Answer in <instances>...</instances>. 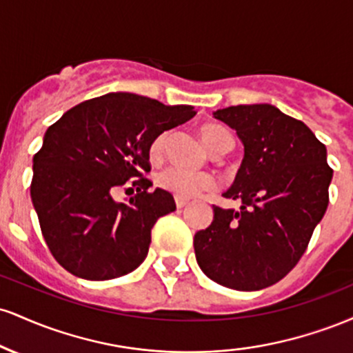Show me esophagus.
Here are the masks:
<instances>
[{
  "label": "esophagus",
  "instance_id": "1",
  "mask_svg": "<svg viewBox=\"0 0 353 353\" xmlns=\"http://www.w3.org/2000/svg\"><path fill=\"white\" fill-rule=\"evenodd\" d=\"M188 204H189L188 199H181V197H176V205H177V209L185 208V205H188Z\"/></svg>",
  "mask_w": 353,
  "mask_h": 353
}]
</instances>
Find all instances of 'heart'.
Returning a JSON list of instances; mask_svg holds the SVG:
<instances>
[{"label": "heart", "instance_id": "obj_1", "mask_svg": "<svg viewBox=\"0 0 353 353\" xmlns=\"http://www.w3.org/2000/svg\"><path fill=\"white\" fill-rule=\"evenodd\" d=\"M202 141L208 145L209 151L214 154H224L232 149L234 136L229 129L222 128L219 124H204L199 129ZM169 141V132H161L149 144L148 154L151 161L163 159L165 152V145ZM157 188L172 194L174 197L181 199H192L202 192L214 190L217 188V179L212 174L205 172H190L188 169H182L179 165H169L163 171L156 174Z\"/></svg>", "mask_w": 353, "mask_h": 353}]
</instances>
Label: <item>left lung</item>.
<instances>
[{"mask_svg": "<svg viewBox=\"0 0 353 353\" xmlns=\"http://www.w3.org/2000/svg\"><path fill=\"white\" fill-rule=\"evenodd\" d=\"M236 129L244 159L214 221L194 236L197 264L210 281L236 290L274 285L297 265L329 205L327 149L302 121L270 104L214 112Z\"/></svg>", "mask_w": 353, "mask_h": 353, "instance_id": "8db88e82", "label": "left lung"}]
</instances>
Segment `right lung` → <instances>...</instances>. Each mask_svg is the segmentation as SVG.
<instances>
[{
  "label": "right lung",
  "mask_w": 353,
  "mask_h": 353,
  "mask_svg": "<svg viewBox=\"0 0 353 353\" xmlns=\"http://www.w3.org/2000/svg\"><path fill=\"white\" fill-rule=\"evenodd\" d=\"M196 114L132 92L84 101L48 128L33 157L31 201L52 257L68 272L109 281L143 264L157 219L176 210L172 194L149 192V144ZM128 185L138 194L116 203Z\"/></svg>",
  "instance_id": "add662e5"
}]
</instances>
